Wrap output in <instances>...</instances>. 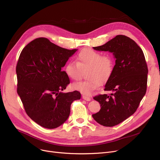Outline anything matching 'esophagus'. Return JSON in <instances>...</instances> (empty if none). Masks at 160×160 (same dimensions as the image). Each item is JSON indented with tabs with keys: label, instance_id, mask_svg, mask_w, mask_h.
<instances>
[{
	"label": "esophagus",
	"instance_id": "esophagus-1",
	"mask_svg": "<svg viewBox=\"0 0 160 160\" xmlns=\"http://www.w3.org/2000/svg\"><path fill=\"white\" fill-rule=\"evenodd\" d=\"M82 98H83V99H84V100H86L87 101H89L91 100V98H90L89 97L86 96V95H82Z\"/></svg>",
	"mask_w": 160,
	"mask_h": 160
}]
</instances>
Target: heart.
I'll return each mask as SVG.
<instances>
[{"mask_svg":"<svg viewBox=\"0 0 160 160\" xmlns=\"http://www.w3.org/2000/svg\"><path fill=\"white\" fill-rule=\"evenodd\" d=\"M114 67V60L112 55L90 48L81 50L76 57V62L70 61L65 66L64 71L69 78L78 80L81 78L82 70H86L89 78L73 84L74 89L85 95H89L100 85L101 81L107 80L112 74Z\"/></svg>","mask_w":160,"mask_h":160,"instance_id":"heart-1","label":"heart"}]
</instances>
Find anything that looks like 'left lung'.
<instances>
[{
  "instance_id": "left-lung-1",
  "label": "left lung",
  "mask_w": 160,
  "mask_h": 160,
  "mask_svg": "<svg viewBox=\"0 0 160 160\" xmlns=\"http://www.w3.org/2000/svg\"><path fill=\"white\" fill-rule=\"evenodd\" d=\"M93 48L112 52L116 58L113 72L104 88L112 93L93 97L101 108L92 115L102 126L112 127L126 120L138 108L147 92L148 67L141 48L125 35H117L104 45Z\"/></svg>"
}]
</instances>
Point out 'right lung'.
<instances>
[{
    "instance_id": "add662e5",
    "label": "right lung",
    "mask_w": 160,
    "mask_h": 160,
    "mask_svg": "<svg viewBox=\"0 0 160 160\" xmlns=\"http://www.w3.org/2000/svg\"><path fill=\"white\" fill-rule=\"evenodd\" d=\"M76 51L41 37L31 41L20 53L17 92L27 114L42 127L60 126L68 118L72 102L80 99L78 91L62 92L70 80L61 68Z\"/></svg>"
}]
</instances>
